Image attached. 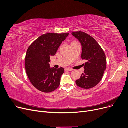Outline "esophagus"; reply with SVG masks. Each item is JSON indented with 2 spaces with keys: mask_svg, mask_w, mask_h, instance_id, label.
<instances>
[{
  "mask_svg": "<svg viewBox=\"0 0 128 128\" xmlns=\"http://www.w3.org/2000/svg\"><path fill=\"white\" fill-rule=\"evenodd\" d=\"M72 68H65V72H70V71H72Z\"/></svg>",
  "mask_w": 128,
  "mask_h": 128,
  "instance_id": "obj_1",
  "label": "esophagus"
}]
</instances>
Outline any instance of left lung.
Masks as SVG:
<instances>
[{"label": "left lung", "instance_id": "8db88e82", "mask_svg": "<svg viewBox=\"0 0 128 128\" xmlns=\"http://www.w3.org/2000/svg\"><path fill=\"white\" fill-rule=\"evenodd\" d=\"M72 34L81 43L82 58L86 60L84 64V72L76 80V83L83 89L92 88L100 82L106 70L105 54L98 42L89 35L80 31Z\"/></svg>", "mask_w": 128, "mask_h": 128}]
</instances>
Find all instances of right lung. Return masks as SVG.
Segmentation results:
<instances>
[{"label":"right lung","mask_w":128,"mask_h":128,"mask_svg":"<svg viewBox=\"0 0 128 128\" xmlns=\"http://www.w3.org/2000/svg\"><path fill=\"white\" fill-rule=\"evenodd\" d=\"M68 35V32L45 34L28 47L25 60L26 72L30 82L37 90L49 93L59 86L64 69L50 68L49 63L50 56L56 54Z\"/></svg>","instance_id":"1"}]
</instances>
